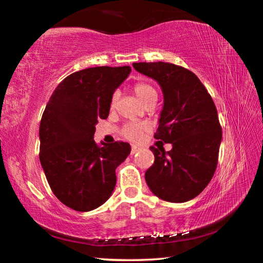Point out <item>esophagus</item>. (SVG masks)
Returning <instances> with one entry per match:
<instances>
[{
	"label": "esophagus",
	"instance_id": "obj_1",
	"mask_svg": "<svg viewBox=\"0 0 263 263\" xmlns=\"http://www.w3.org/2000/svg\"><path fill=\"white\" fill-rule=\"evenodd\" d=\"M139 149H140L139 146H136V145H133L132 147H131V154H132V155H133V154H136V153H137L138 151H139Z\"/></svg>",
	"mask_w": 263,
	"mask_h": 263
}]
</instances>
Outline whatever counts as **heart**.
I'll list each match as a JSON object with an SVG mask.
<instances>
[{"label":"heart","instance_id":"b5f03b06","mask_svg":"<svg viewBox=\"0 0 263 263\" xmlns=\"http://www.w3.org/2000/svg\"><path fill=\"white\" fill-rule=\"evenodd\" d=\"M133 91L137 95L138 99H139L142 103L145 105L151 103V102L157 101V90L153 86H151L147 82H138L133 87ZM119 100V92L115 91L112 96H111L110 100V109L114 110L116 106H117ZM149 130V124L145 122H131L126 124L125 126L123 127L122 135L124 138H126L127 140L131 141H139L146 132Z\"/></svg>","mask_w":263,"mask_h":263}]
</instances>
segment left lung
<instances>
[{
	"instance_id": "1",
	"label": "left lung",
	"mask_w": 263,
	"mask_h": 263,
	"mask_svg": "<svg viewBox=\"0 0 263 263\" xmlns=\"http://www.w3.org/2000/svg\"><path fill=\"white\" fill-rule=\"evenodd\" d=\"M133 67L162 88L154 138L173 145L167 153L151 146L154 163L146 171V182L163 201H190L209 184L218 164L221 126L216 105L201 80L182 66L158 61L135 62Z\"/></svg>"
}]
</instances>
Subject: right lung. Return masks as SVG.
<instances>
[{
	"instance_id": "1",
	"label": "right lung",
	"mask_w": 263,
	"mask_h": 263,
	"mask_svg": "<svg viewBox=\"0 0 263 263\" xmlns=\"http://www.w3.org/2000/svg\"><path fill=\"white\" fill-rule=\"evenodd\" d=\"M130 72V66L75 72L58 84L44 110L39 159L53 194L75 211L94 210L110 197L116 168L131 152L127 142L94 140L95 125L108 118L111 96Z\"/></svg>"
}]
</instances>
